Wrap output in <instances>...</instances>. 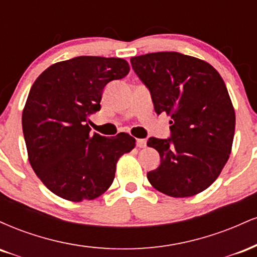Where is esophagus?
<instances>
[{
	"mask_svg": "<svg viewBox=\"0 0 257 257\" xmlns=\"http://www.w3.org/2000/svg\"><path fill=\"white\" fill-rule=\"evenodd\" d=\"M137 146L143 149V147H146V140L145 139H137Z\"/></svg>",
	"mask_w": 257,
	"mask_h": 257,
	"instance_id": "34e87169",
	"label": "esophagus"
}]
</instances>
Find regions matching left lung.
Wrapping results in <instances>:
<instances>
[{"label":"left lung","instance_id":"obj_1","mask_svg":"<svg viewBox=\"0 0 257 257\" xmlns=\"http://www.w3.org/2000/svg\"><path fill=\"white\" fill-rule=\"evenodd\" d=\"M132 67L151 93L157 114L172 117L170 138H150L161 164L147 173L156 190L184 198L206 190L232 150L235 114L220 73L204 60L178 52L133 57Z\"/></svg>","mask_w":257,"mask_h":257}]
</instances>
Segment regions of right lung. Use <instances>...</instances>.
I'll return each instance as SVG.
<instances>
[{
    "instance_id": "add662e5",
    "label": "right lung",
    "mask_w": 257,
    "mask_h": 257,
    "mask_svg": "<svg viewBox=\"0 0 257 257\" xmlns=\"http://www.w3.org/2000/svg\"><path fill=\"white\" fill-rule=\"evenodd\" d=\"M124 59L77 57L53 64L32 84L23 111L29 162L44 186L71 202L94 199L112 185L119 157L135 139L90 134L108 82L125 77Z\"/></svg>"
}]
</instances>
